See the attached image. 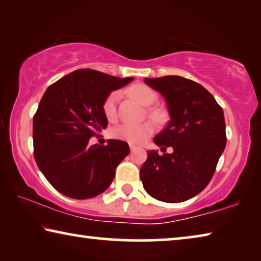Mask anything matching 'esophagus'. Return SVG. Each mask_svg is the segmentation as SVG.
<instances>
[{
  "label": "esophagus",
  "instance_id": "1",
  "mask_svg": "<svg viewBox=\"0 0 261 261\" xmlns=\"http://www.w3.org/2000/svg\"><path fill=\"white\" fill-rule=\"evenodd\" d=\"M137 148V146H135V145H132V144H130V149L131 151H135V149Z\"/></svg>",
  "mask_w": 261,
  "mask_h": 261
}]
</instances>
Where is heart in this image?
I'll return each mask as SVG.
<instances>
[{
  "mask_svg": "<svg viewBox=\"0 0 261 261\" xmlns=\"http://www.w3.org/2000/svg\"><path fill=\"white\" fill-rule=\"evenodd\" d=\"M131 98L138 101L143 106L152 105L156 99V94L151 87L144 84H136L126 90ZM120 95L117 92H112L103 101L102 110L108 121H114L117 117V101ZM154 124L152 122H144L140 124L124 123L115 126L112 130L114 138L125 140L131 144H141L153 134Z\"/></svg>",
  "mask_w": 261,
  "mask_h": 261,
  "instance_id": "1",
  "label": "heart"
}]
</instances>
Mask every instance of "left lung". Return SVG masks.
Returning <instances> with one entry per match:
<instances>
[{"mask_svg":"<svg viewBox=\"0 0 261 261\" xmlns=\"http://www.w3.org/2000/svg\"><path fill=\"white\" fill-rule=\"evenodd\" d=\"M167 101L170 121L153 139L162 152H147L140 168L146 192L158 200L180 202L197 196L215 173L227 143L223 110L204 86L179 76L145 78Z\"/></svg>","mask_w":261,"mask_h":261,"instance_id":"obj_1","label":"left lung"}]
</instances>
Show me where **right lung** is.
<instances>
[{
    "mask_svg": "<svg viewBox=\"0 0 261 261\" xmlns=\"http://www.w3.org/2000/svg\"><path fill=\"white\" fill-rule=\"evenodd\" d=\"M134 78H120L92 69H79L47 88L33 116L35 162L57 191L73 199L102 193L115 169L130 153L125 141L88 144L108 125L106 98Z\"/></svg>",
    "mask_w": 261,
    "mask_h": 261,
    "instance_id": "add662e5",
    "label": "right lung"
}]
</instances>
